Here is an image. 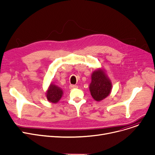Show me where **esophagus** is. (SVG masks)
I'll use <instances>...</instances> for the list:
<instances>
[{"instance_id": "esophagus-1", "label": "esophagus", "mask_w": 155, "mask_h": 155, "mask_svg": "<svg viewBox=\"0 0 155 155\" xmlns=\"http://www.w3.org/2000/svg\"><path fill=\"white\" fill-rule=\"evenodd\" d=\"M69 88H70L71 89H76V88H78V86H76V85H70V86H69Z\"/></svg>"}]
</instances>
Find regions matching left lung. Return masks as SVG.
Returning a JSON list of instances; mask_svg holds the SVG:
<instances>
[{
  "instance_id": "1",
  "label": "left lung",
  "mask_w": 155,
  "mask_h": 155,
  "mask_svg": "<svg viewBox=\"0 0 155 155\" xmlns=\"http://www.w3.org/2000/svg\"><path fill=\"white\" fill-rule=\"evenodd\" d=\"M89 88L91 95L96 101H102L111 94L112 83L104 68H98L92 72Z\"/></svg>"
}]
</instances>
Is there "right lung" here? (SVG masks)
Here are the masks:
<instances>
[{
	"label": "right lung",
	"instance_id": "add662e5",
	"mask_svg": "<svg viewBox=\"0 0 155 155\" xmlns=\"http://www.w3.org/2000/svg\"><path fill=\"white\" fill-rule=\"evenodd\" d=\"M63 94V90L61 87L55 84L51 83L45 93V97L50 103L56 104L59 101Z\"/></svg>",
	"mask_w": 155,
	"mask_h": 155
}]
</instances>
